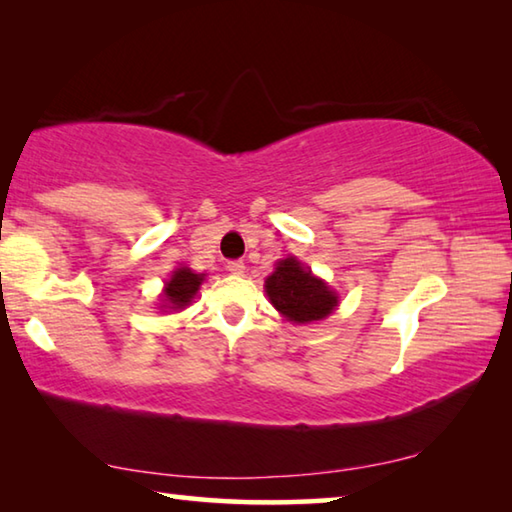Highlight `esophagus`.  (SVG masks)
I'll return each instance as SVG.
<instances>
[{
	"label": "esophagus",
	"mask_w": 512,
	"mask_h": 512,
	"mask_svg": "<svg viewBox=\"0 0 512 512\" xmlns=\"http://www.w3.org/2000/svg\"><path fill=\"white\" fill-rule=\"evenodd\" d=\"M228 271H230L232 275H244L246 266H244V262H241V259H230V262H228Z\"/></svg>",
	"instance_id": "obj_1"
}]
</instances>
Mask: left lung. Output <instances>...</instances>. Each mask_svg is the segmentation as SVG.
Here are the masks:
<instances>
[{
	"label": "left lung",
	"instance_id": "obj_1",
	"mask_svg": "<svg viewBox=\"0 0 512 512\" xmlns=\"http://www.w3.org/2000/svg\"><path fill=\"white\" fill-rule=\"evenodd\" d=\"M266 293L273 307L293 323H311L329 316L339 305L336 293L311 275L296 257L282 259L273 275L266 277Z\"/></svg>",
	"mask_w": 512,
	"mask_h": 512
}]
</instances>
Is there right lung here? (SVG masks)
<instances>
[{"instance_id":"right-lung-1","label":"right lung","mask_w":512,"mask_h":512,"mask_svg":"<svg viewBox=\"0 0 512 512\" xmlns=\"http://www.w3.org/2000/svg\"><path fill=\"white\" fill-rule=\"evenodd\" d=\"M201 282L203 275H196L189 268H178L167 282V289H164L167 305H171V309H183L185 305H189L196 296L198 287H201Z\"/></svg>"}]
</instances>
